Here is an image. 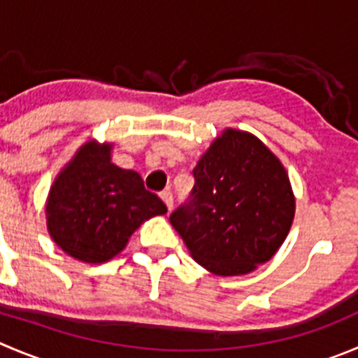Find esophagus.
I'll list each match as a JSON object with an SVG mask.
<instances>
[{
	"instance_id": "34e87169",
	"label": "esophagus",
	"mask_w": 358,
	"mask_h": 358,
	"mask_svg": "<svg viewBox=\"0 0 358 358\" xmlns=\"http://www.w3.org/2000/svg\"><path fill=\"white\" fill-rule=\"evenodd\" d=\"M162 200L165 202L166 209H169V213H170V210H172V207H173V195L170 192H163L162 193Z\"/></svg>"
}]
</instances>
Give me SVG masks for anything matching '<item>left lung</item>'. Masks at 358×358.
<instances>
[{"mask_svg":"<svg viewBox=\"0 0 358 358\" xmlns=\"http://www.w3.org/2000/svg\"><path fill=\"white\" fill-rule=\"evenodd\" d=\"M195 186L170 223L192 257L217 275H239L271 260L295 213L287 170L244 131L227 130L193 169Z\"/></svg>","mask_w":358,"mask_h":358,"instance_id":"obj_1","label":"left lung"}]
</instances>
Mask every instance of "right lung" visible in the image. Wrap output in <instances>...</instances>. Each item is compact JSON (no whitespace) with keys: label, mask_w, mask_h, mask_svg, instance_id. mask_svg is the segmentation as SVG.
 <instances>
[{"label":"right lung","mask_w":358,"mask_h":358,"mask_svg":"<svg viewBox=\"0 0 358 358\" xmlns=\"http://www.w3.org/2000/svg\"><path fill=\"white\" fill-rule=\"evenodd\" d=\"M54 243L77 260L101 264L126 246L142 221L166 213L134 170L110 163V145H83L64 166L47 200Z\"/></svg>","instance_id":"add662e5"}]
</instances>
